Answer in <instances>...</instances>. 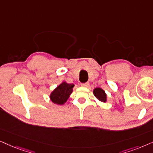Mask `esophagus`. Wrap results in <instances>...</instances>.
<instances>
[{
	"label": "esophagus",
	"mask_w": 153,
	"mask_h": 153,
	"mask_svg": "<svg viewBox=\"0 0 153 153\" xmlns=\"http://www.w3.org/2000/svg\"><path fill=\"white\" fill-rule=\"evenodd\" d=\"M81 85H82L83 87H88L89 83H81Z\"/></svg>",
	"instance_id": "esophagus-1"
}]
</instances>
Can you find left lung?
<instances>
[{"label": "left lung", "instance_id": "1", "mask_svg": "<svg viewBox=\"0 0 153 153\" xmlns=\"http://www.w3.org/2000/svg\"><path fill=\"white\" fill-rule=\"evenodd\" d=\"M93 94L95 97L102 102H106V94L101 88H96L93 90Z\"/></svg>", "mask_w": 153, "mask_h": 153}]
</instances>
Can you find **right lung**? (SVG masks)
I'll use <instances>...</instances> for the list:
<instances>
[{"instance_id": "right-lung-1", "label": "right lung", "mask_w": 153, "mask_h": 153, "mask_svg": "<svg viewBox=\"0 0 153 153\" xmlns=\"http://www.w3.org/2000/svg\"><path fill=\"white\" fill-rule=\"evenodd\" d=\"M74 86V84H70L63 81L51 92L50 100L54 104L62 105L67 102L71 93H72Z\"/></svg>"}]
</instances>
